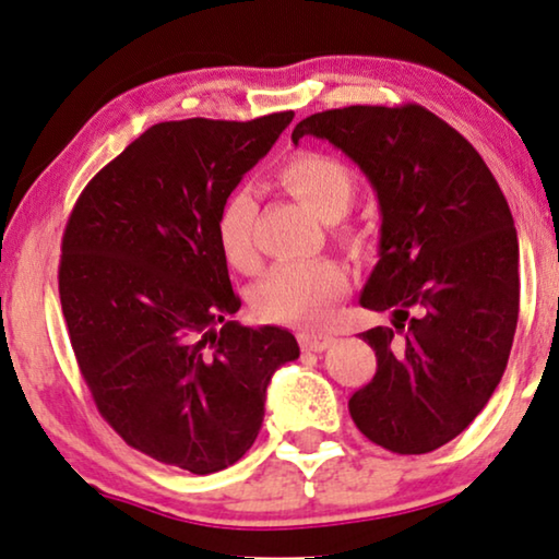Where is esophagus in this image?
<instances>
[{"label": "esophagus", "instance_id": "34e87169", "mask_svg": "<svg viewBox=\"0 0 559 559\" xmlns=\"http://www.w3.org/2000/svg\"><path fill=\"white\" fill-rule=\"evenodd\" d=\"M299 342H301L304 349H309V353H322V349L332 345V337H330V334H322V332H301Z\"/></svg>", "mask_w": 559, "mask_h": 559}]
</instances>
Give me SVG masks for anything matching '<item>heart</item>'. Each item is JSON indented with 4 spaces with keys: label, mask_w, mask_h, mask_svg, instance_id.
Wrapping results in <instances>:
<instances>
[{
    "label": "heart",
    "mask_w": 559,
    "mask_h": 559,
    "mask_svg": "<svg viewBox=\"0 0 559 559\" xmlns=\"http://www.w3.org/2000/svg\"><path fill=\"white\" fill-rule=\"evenodd\" d=\"M275 181L307 204L319 219L337 222L355 202L357 181L347 163L326 153L301 151L281 163ZM258 217L255 197L248 189L229 191L222 199L214 235L227 263L237 271H252L258 265V250L252 242V225ZM340 240L360 245L362 235L353 227L334 229ZM349 288L347 267L337 260H311V263H281L263 273L252 286V309L271 322H319L340 296Z\"/></svg>",
    "instance_id": "heart-1"
}]
</instances>
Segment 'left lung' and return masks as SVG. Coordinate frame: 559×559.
<instances>
[{
    "instance_id": "left-lung-1",
    "label": "left lung",
    "mask_w": 559,
    "mask_h": 559,
    "mask_svg": "<svg viewBox=\"0 0 559 559\" xmlns=\"http://www.w3.org/2000/svg\"><path fill=\"white\" fill-rule=\"evenodd\" d=\"M349 155L381 204V260L360 304L393 311L362 340L376 376L349 396L370 442L424 455L483 412L509 362L519 319V240L478 151L421 104L317 111L292 132Z\"/></svg>"
}]
</instances>
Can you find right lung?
Masks as SVG:
<instances>
[{
  "label": "right lung",
  "instance_id": "1",
  "mask_svg": "<svg viewBox=\"0 0 559 559\" xmlns=\"http://www.w3.org/2000/svg\"><path fill=\"white\" fill-rule=\"evenodd\" d=\"M294 111L250 122H158L73 206L58 292L73 355L104 421L158 463L206 475L255 442L265 389L299 345L240 309L214 217ZM223 322L217 333L213 324Z\"/></svg>",
  "mask_w": 559,
  "mask_h": 559
}]
</instances>
